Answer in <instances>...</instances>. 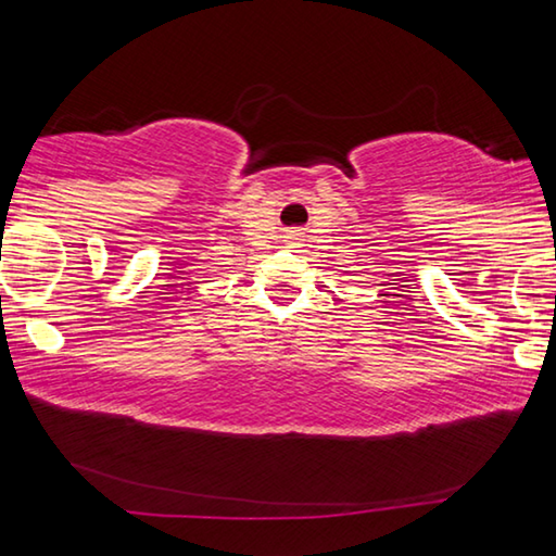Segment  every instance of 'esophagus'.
Masks as SVG:
<instances>
[{"mask_svg": "<svg viewBox=\"0 0 556 556\" xmlns=\"http://www.w3.org/2000/svg\"><path fill=\"white\" fill-rule=\"evenodd\" d=\"M285 244H287V248H296V244H301V232L299 230H289L285 235Z\"/></svg>", "mask_w": 556, "mask_h": 556, "instance_id": "1", "label": "esophagus"}]
</instances>
